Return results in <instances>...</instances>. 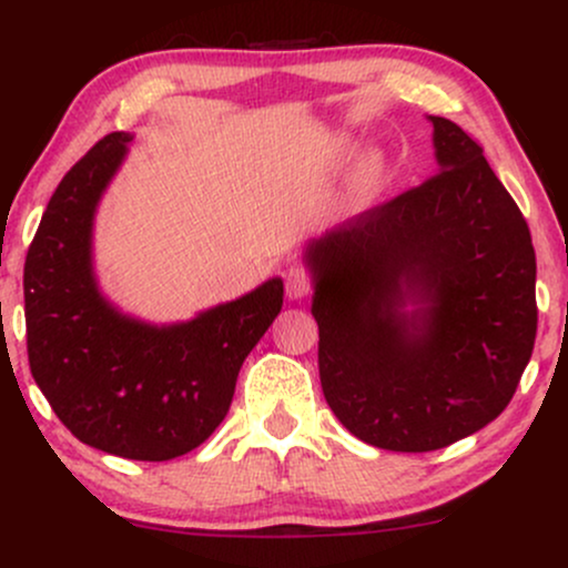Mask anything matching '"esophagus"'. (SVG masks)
I'll use <instances>...</instances> for the list:
<instances>
[{"label": "esophagus", "mask_w": 568, "mask_h": 568, "mask_svg": "<svg viewBox=\"0 0 568 568\" xmlns=\"http://www.w3.org/2000/svg\"><path fill=\"white\" fill-rule=\"evenodd\" d=\"M310 291H312L310 272H306L304 266H291L288 275H285V293H288V298H304L310 296Z\"/></svg>", "instance_id": "obj_1"}]
</instances>
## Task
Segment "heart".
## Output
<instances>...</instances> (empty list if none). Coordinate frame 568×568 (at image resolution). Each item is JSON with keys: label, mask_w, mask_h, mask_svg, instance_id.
Instances as JSON below:
<instances>
[{"label": "heart", "mask_w": 568, "mask_h": 568, "mask_svg": "<svg viewBox=\"0 0 568 568\" xmlns=\"http://www.w3.org/2000/svg\"><path fill=\"white\" fill-rule=\"evenodd\" d=\"M382 158H368L366 162H363L361 173H357V192H368V189H374L376 181H379L382 175Z\"/></svg>", "instance_id": "obj_1"}]
</instances>
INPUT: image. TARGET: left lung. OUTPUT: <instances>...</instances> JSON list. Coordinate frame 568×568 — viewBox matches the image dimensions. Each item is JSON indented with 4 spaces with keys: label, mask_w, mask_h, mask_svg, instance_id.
Returning <instances> with one entry per match:
<instances>
[{
    "label": "left lung",
    "mask_w": 568,
    "mask_h": 568,
    "mask_svg": "<svg viewBox=\"0 0 568 568\" xmlns=\"http://www.w3.org/2000/svg\"><path fill=\"white\" fill-rule=\"evenodd\" d=\"M429 122L438 173L304 253L325 400L355 438L408 454L497 419L537 336L524 213L478 141L446 116Z\"/></svg>",
    "instance_id": "1"
}]
</instances>
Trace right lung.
<instances>
[{
	"instance_id": "add662e5",
	"label": "right lung",
	"mask_w": 568,
	"mask_h": 568,
	"mask_svg": "<svg viewBox=\"0 0 568 568\" xmlns=\"http://www.w3.org/2000/svg\"><path fill=\"white\" fill-rule=\"evenodd\" d=\"M130 141H98L50 197L23 266L26 347L31 376L74 438L165 462L224 422L240 366L283 306V280L175 325L109 304L93 275V216Z\"/></svg>"
}]
</instances>
